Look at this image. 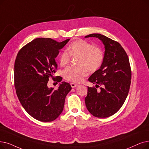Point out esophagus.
Returning a JSON list of instances; mask_svg holds the SVG:
<instances>
[{"instance_id":"esophagus-1","label":"esophagus","mask_w":149,"mask_h":149,"mask_svg":"<svg viewBox=\"0 0 149 149\" xmlns=\"http://www.w3.org/2000/svg\"><path fill=\"white\" fill-rule=\"evenodd\" d=\"M78 85H77V84H75V83H70V86H71V87H72V88H75V87H77Z\"/></svg>"}]
</instances>
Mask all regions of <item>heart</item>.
Listing matches in <instances>:
<instances>
[{
	"mask_svg": "<svg viewBox=\"0 0 149 149\" xmlns=\"http://www.w3.org/2000/svg\"><path fill=\"white\" fill-rule=\"evenodd\" d=\"M70 56L77 57L78 66L68 67L63 71L64 78L74 83L83 81L91 72L97 70L104 60V54L101 48L85 40H78L73 41L63 51L60 56L61 66H65L69 63Z\"/></svg>",
	"mask_w": 149,
	"mask_h": 149,
	"instance_id": "obj_1",
	"label": "heart"
}]
</instances>
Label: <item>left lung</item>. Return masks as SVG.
I'll list each match as a JSON object with an SVG mask.
<instances>
[{
  "instance_id": "8db88e82",
  "label": "left lung",
  "mask_w": 149,
  "mask_h": 149,
  "mask_svg": "<svg viewBox=\"0 0 149 149\" xmlns=\"http://www.w3.org/2000/svg\"><path fill=\"white\" fill-rule=\"evenodd\" d=\"M88 37L98 38L104 44L105 51L102 66L88 79L95 84V87H88L86 107L95 117L107 118L117 113L125 101L131 84L130 64L118 42L99 33L85 36Z\"/></svg>"
}]
</instances>
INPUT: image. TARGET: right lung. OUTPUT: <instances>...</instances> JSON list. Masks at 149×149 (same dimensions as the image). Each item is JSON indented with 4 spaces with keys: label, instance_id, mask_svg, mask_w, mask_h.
<instances>
[{
    "label": "right lung",
    "instance_id": "obj_1",
    "mask_svg": "<svg viewBox=\"0 0 149 149\" xmlns=\"http://www.w3.org/2000/svg\"><path fill=\"white\" fill-rule=\"evenodd\" d=\"M69 39L57 42L51 38H36L18 52L14 66L15 87L21 105L31 117L41 122L55 120L62 113L65 98L72 89L63 81L57 89L49 88L50 77L60 82L53 74L57 64L55 58Z\"/></svg>",
    "mask_w": 149,
    "mask_h": 149
}]
</instances>
